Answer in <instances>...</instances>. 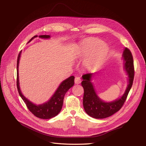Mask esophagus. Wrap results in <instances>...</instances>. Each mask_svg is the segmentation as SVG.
Returning a JSON list of instances; mask_svg holds the SVG:
<instances>
[{
    "mask_svg": "<svg viewBox=\"0 0 146 146\" xmlns=\"http://www.w3.org/2000/svg\"><path fill=\"white\" fill-rule=\"evenodd\" d=\"M75 83L76 84H79L81 83V79L79 77H76L75 78Z\"/></svg>",
    "mask_w": 146,
    "mask_h": 146,
    "instance_id": "esophagus-1",
    "label": "esophagus"
}]
</instances>
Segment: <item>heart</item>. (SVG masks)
<instances>
[{"instance_id": "1", "label": "heart", "mask_w": 146, "mask_h": 146, "mask_svg": "<svg viewBox=\"0 0 146 146\" xmlns=\"http://www.w3.org/2000/svg\"><path fill=\"white\" fill-rule=\"evenodd\" d=\"M108 46L100 39L91 38L84 41L80 45V52L82 57H86L83 66L88 70H94L102 64L107 56Z\"/></svg>"}]
</instances>
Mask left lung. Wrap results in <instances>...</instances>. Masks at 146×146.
<instances>
[{
	"mask_svg": "<svg viewBox=\"0 0 146 146\" xmlns=\"http://www.w3.org/2000/svg\"><path fill=\"white\" fill-rule=\"evenodd\" d=\"M122 57L125 61L124 68L129 77V85L124 94L119 99L110 102L102 100L97 95L91 82L92 73H88L82 76L83 80L82 85L84 89L83 105L85 111L90 116L96 119H104L111 116L118 111L124 104L133 85L135 70L133 56L128 48H125Z\"/></svg>",
	"mask_w": 146,
	"mask_h": 146,
	"instance_id": "obj_1",
	"label": "left lung"
}]
</instances>
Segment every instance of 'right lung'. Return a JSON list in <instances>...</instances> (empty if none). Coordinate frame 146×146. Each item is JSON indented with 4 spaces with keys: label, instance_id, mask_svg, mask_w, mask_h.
<instances>
[{
    "label": "right lung",
    "instance_id": "1",
    "mask_svg": "<svg viewBox=\"0 0 146 146\" xmlns=\"http://www.w3.org/2000/svg\"><path fill=\"white\" fill-rule=\"evenodd\" d=\"M37 36V35H35L30 39L29 42ZM39 38L48 39L50 38V35H40ZM21 54V51L19 52L18 56H17V88L20 96L24 100L26 105H27L30 111L36 117L40 119H47L56 116L60 112L61 108H62L64 97L66 92L74 85V77L70 76L61 82L58 88H57L54 94L52 96L50 100H48L47 102L38 105H35L32 103V102H30L29 99L25 98L24 96L22 94L20 90L18 68Z\"/></svg>",
    "mask_w": 146,
    "mask_h": 146
}]
</instances>
